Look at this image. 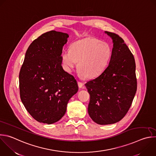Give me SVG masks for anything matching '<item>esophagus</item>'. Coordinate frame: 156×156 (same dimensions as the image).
<instances>
[{
	"mask_svg": "<svg viewBox=\"0 0 156 156\" xmlns=\"http://www.w3.org/2000/svg\"><path fill=\"white\" fill-rule=\"evenodd\" d=\"M78 87H80V88H81L83 86V83H82V82H81V81H78Z\"/></svg>",
	"mask_w": 156,
	"mask_h": 156,
	"instance_id": "obj_1",
	"label": "esophagus"
}]
</instances>
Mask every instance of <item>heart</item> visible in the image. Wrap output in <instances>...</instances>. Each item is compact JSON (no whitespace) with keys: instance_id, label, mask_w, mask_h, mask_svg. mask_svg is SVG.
Here are the masks:
<instances>
[{"instance_id":"obj_1","label":"heart","mask_w":156,"mask_h":156,"mask_svg":"<svg viewBox=\"0 0 156 156\" xmlns=\"http://www.w3.org/2000/svg\"><path fill=\"white\" fill-rule=\"evenodd\" d=\"M112 56V49L106 42L92 37L73 43L70 49L63 51L61 59L64 69L69 72L77 66L81 76L93 78L107 68Z\"/></svg>"}]
</instances>
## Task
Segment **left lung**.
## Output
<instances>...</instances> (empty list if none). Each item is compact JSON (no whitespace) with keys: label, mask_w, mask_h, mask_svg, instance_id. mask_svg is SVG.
Returning <instances> with one entry per match:
<instances>
[{"label":"left lung","mask_w":156,"mask_h":156,"mask_svg":"<svg viewBox=\"0 0 156 156\" xmlns=\"http://www.w3.org/2000/svg\"><path fill=\"white\" fill-rule=\"evenodd\" d=\"M105 33L113 43L110 62L101 74L85 84L90 94L89 115L100 125L121 121L130 108L137 88L135 62L131 51L118 35Z\"/></svg>","instance_id":"left-lung-1"}]
</instances>
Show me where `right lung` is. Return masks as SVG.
I'll return each mask as SVG.
<instances>
[{"instance_id":"right-lung-1","label":"right lung","mask_w":156,"mask_h":156,"mask_svg":"<svg viewBox=\"0 0 156 156\" xmlns=\"http://www.w3.org/2000/svg\"><path fill=\"white\" fill-rule=\"evenodd\" d=\"M66 33L51 30L34 40L29 46L20 75L21 100L38 122L51 124L65 115L70 98L78 90L74 76L62 67Z\"/></svg>"}]
</instances>
